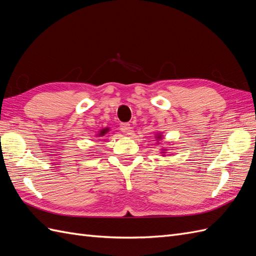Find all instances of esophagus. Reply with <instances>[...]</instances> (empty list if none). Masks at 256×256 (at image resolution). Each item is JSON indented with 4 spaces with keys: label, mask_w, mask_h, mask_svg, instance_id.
<instances>
[{
    "label": "esophagus",
    "mask_w": 256,
    "mask_h": 256,
    "mask_svg": "<svg viewBox=\"0 0 256 256\" xmlns=\"http://www.w3.org/2000/svg\"><path fill=\"white\" fill-rule=\"evenodd\" d=\"M120 130H121V132H123V133L132 134L133 128L130 126V123H121V124H120Z\"/></svg>",
    "instance_id": "1"
}]
</instances>
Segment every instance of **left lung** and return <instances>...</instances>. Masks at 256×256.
<instances>
[{
	"label": "left lung",
	"mask_w": 256,
	"mask_h": 256,
	"mask_svg": "<svg viewBox=\"0 0 256 256\" xmlns=\"http://www.w3.org/2000/svg\"><path fill=\"white\" fill-rule=\"evenodd\" d=\"M158 138H159V137H158Z\"/></svg>",
	"instance_id": "obj_1"
}]
</instances>
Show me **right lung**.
Wrapping results in <instances>:
<instances>
[{
    "label": "right lung",
    "instance_id": "1",
    "mask_svg": "<svg viewBox=\"0 0 256 256\" xmlns=\"http://www.w3.org/2000/svg\"><path fill=\"white\" fill-rule=\"evenodd\" d=\"M108 132V128H104V130H100V136H104L106 135V133Z\"/></svg>",
    "mask_w": 256,
    "mask_h": 256
}]
</instances>
